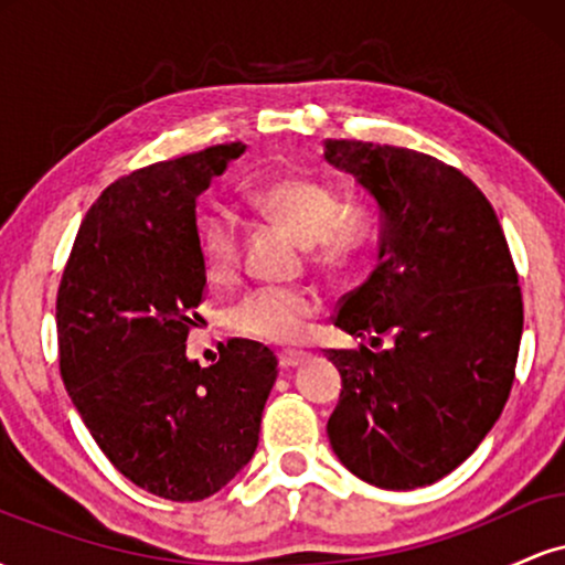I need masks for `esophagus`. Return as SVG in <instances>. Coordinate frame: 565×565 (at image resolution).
I'll return each mask as SVG.
<instances>
[{"instance_id":"34e87169","label":"esophagus","mask_w":565,"mask_h":565,"mask_svg":"<svg viewBox=\"0 0 565 565\" xmlns=\"http://www.w3.org/2000/svg\"><path fill=\"white\" fill-rule=\"evenodd\" d=\"M305 359H308V355L297 353V350H284V353H278V364H281V369H297Z\"/></svg>"}]
</instances>
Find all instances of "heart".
Here are the masks:
<instances>
[{"label": "heart", "instance_id": "1", "mask_svg": "<svg viewBox=\"0 0 565 565\" xmlns=\"http://www.w3.org/2000/svg\"><path fill=\"white\" fill-rule=\"evenodd\" d=\"M255 204L265 215L308 244L323 265H342L359 252L366 236V220L359 210H337V193L313 178H278L255 191ZM201 260L206 278L225 284L242 263V231L228 210L212 212L201 228ZM319 313L313 291L297 287H263L242 297L225 316L236 334L268 345H291Z\"/></svg>", "mask_w": 565, "mask_h": 565}]
</instances>
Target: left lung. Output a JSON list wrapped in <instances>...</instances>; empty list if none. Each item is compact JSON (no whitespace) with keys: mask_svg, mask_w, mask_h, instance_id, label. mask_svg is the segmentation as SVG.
<instances>
[{"mask_svg":"<svg viewBox=\"0 0 565 565\" xmlns=\"http://www.w3.org/2000/svg\"><path fill=\"white\" fill-rule=\"evenodd\" d=\"M380 212L377 265L334 327L391 348L332 350L342 393L329 444L361 481L417 489L494 427L515 377L523 302L502 225L470 178L412 148L323 140Z\"/></svg>","mask_w":565,"mask_h":565,"instance_id":"1","label":"left lung"}]
</instances>
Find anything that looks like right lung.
Masks as SVG:
<instances>
[{"instance_id":"right-lung-1","label":"right lung","mask_w":565,"mask_h":565,"mask_svg":"<svg viewBox=\"0 0 565 565\" xmlns=\"http://www.w3.org/2000/svg\"><path fill=\"white\" fill-rule=\"evenodd\" d=\"M246 151L212 146L116 180L89 206L57 289L63 385L121 476L199 502L255 457L274 350L231 340L217 364L185 355L206 287L196 199Z\"/></svg>"}]
</instances>
